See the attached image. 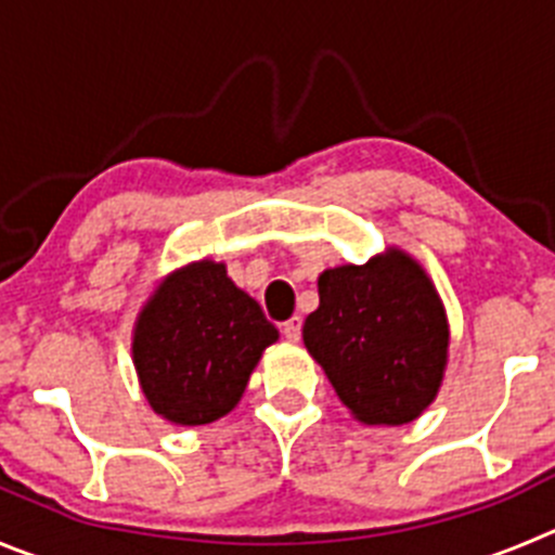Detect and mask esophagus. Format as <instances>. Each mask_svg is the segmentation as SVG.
Wrapping results in <instances>:
<instances>
[{
  "label": "esophagus",
  "instance_id": "1",
  "mask_svg": "<svg viewBox=\"0 0 555 555\" xmlns=\"http://www.w3.org/2000/svg\"><path fill=\"white\" fill-rule=\"evenodd\" d=\"M301 325H304L301 318H289L287 323L282 325V334L287 336L289 341H298V339H301Z\"/></svg>",
  "mask_w": 555,
  "mask_h": 555
}]
</instances>
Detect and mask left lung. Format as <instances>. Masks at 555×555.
<instances>
[{"mask_svg":"<svg viewBox=\"0 0 555 555\" xmlns=\"http://www.w3.org/2000/svg\"><path fill=\"white\" fill-rule=\"evenodd\" d=\"M304 345L339 400L364 424H408L441 388L449 320L411 254L386 248L364 266L328 268Z\"/></svg>","mask_w":555,"mask_h":555,"instance_id":"left-lung-1","label":"left lung"}]
</instances>
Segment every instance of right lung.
Masks as SVG:
<instances>
[{"instance_id":"obj_1","label":"right lung","mask_w":555,"mask_h":555,"mask_svg":"<svg viewBox=\"0 0 555 555\" xmlns=\"http://www.w3.org/2000/svg\"><path fill=\"white\" fill-rule=\"evenodd\" d=\"M279 339L260 304L224 262L169 273L133 325V366L150 408L183 427L210 424L241 402L262 350Z\"/></svg>"}]
</instances>
